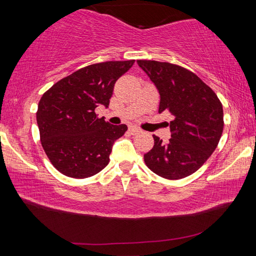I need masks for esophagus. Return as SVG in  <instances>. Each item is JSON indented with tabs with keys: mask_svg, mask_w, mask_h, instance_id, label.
Wrapping results in <instances>:
<instances>
[{
	"mask_svg": "<svg viewBox=\"0 0 256 256\" xmlns=\"http://www.w3.org/2000/svg\"><path fill=\"white\" fill-rule=\"evenodd\" d=\"M130 132H131L132 134H138V133H141V130L136 126H130Z\"/></svg>",
	"mask_w": 256,
	"mask_h": 256,
	"instance_id": "1",
	"label": "esophagus"
}]
</instances>
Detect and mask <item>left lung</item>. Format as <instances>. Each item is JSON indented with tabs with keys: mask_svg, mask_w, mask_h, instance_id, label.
I'll return each mask as SVG.
<instances>
[{
	"mask_svg": "<svg viewBox=\"0 0 256 256\" xmlns=\"http://www.w3.org/2000/svg\"><path fill=\"white\" fill-rule=\"evenodd\" d=\"M160 94L159 112L174 116L172 138L154 146L144 162L156 174L180 180L196 172L219 144L224 130L222 105L210 86L186 68L157 60H136Z\"/></svg>",
	"mask_w": 256,
	"mask_h": 256,
	"instance_id": "left-lung-1",
	"label": "left lung"
}]
</instances>
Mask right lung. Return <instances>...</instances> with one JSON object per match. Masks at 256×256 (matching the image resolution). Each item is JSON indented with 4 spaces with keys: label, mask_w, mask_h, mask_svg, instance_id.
<instances>
[{
    "label": "right lung",
    "mask_w": 256,
    "mask_h": 256,
    "mask_svg": "<svg viewBox=\"0 0 256 256\" xmlns=\"http://www.w3.org/2000/svg\"><path fill=\"white\" fill-rule=\"evenodd\" d=\"M133 63L110 60L82 68L42 94L36 114L42 146L62 174L86 178L110 162L112 146L128 126L98 118L94 110L110 106L115 82Z\"/></svg>",
    "instance_id": "1"
}]
</instances>
